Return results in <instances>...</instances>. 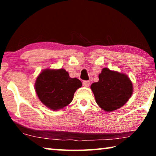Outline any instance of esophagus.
I'll return each mask as SVG.
<instances>
[{
  "label": "esophagus",
  "mask_w": 156,
  "mask_h": 156,
  "mask_svg": "<svg viewBox=\"0 0 156 156\" xmlns=\"http://www.w3.org/2000/svg\"><path fill=\"white\" fill-rule=\"evenodd\" d=\"M83 85L84 87H87L90 85V82L88 80H84L83 82Z\"/></svg>",
  "instance_id": "34e87169"
}]
</instances>
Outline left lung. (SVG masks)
Masks as SVG:
<instances>
[{
	"label": "left lung",
	"instance_id": "8db88e82",
	"mask_svg": "<svg viewBox=\"0 0 156 156\" xmlns=\"http://www.w3.org/2000/svg\"><path fill=\"white\" fill-rule=\"evenodd\" d=\"M91 89L97 104L107 112L122 107L133 92V85L127 76L108 68L102 70L98 82L92 84Z\"/></svg>",
	"mask_w": 156,
	"mask_h": 156
}]
</instances>
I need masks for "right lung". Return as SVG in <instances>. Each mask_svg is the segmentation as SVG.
<instances>
[{
  "mask_svg": "<svg viewBox=\"0 0 156 156\" xmlns=\"http://www.w3.org/2000/svg\"><path fill=\"white\" fill-rule=\"evenodd\" d=\"M82 83L77 78H71L63 69H46L36 78L35 89L41 101L49 109H62L72 101L76 89Z\"/></svg>",
  "mask_w": 156,
  "mask_h": 156,
  "instance_id": "add662e5",
  "label": "right lung"
}]
</instances>
